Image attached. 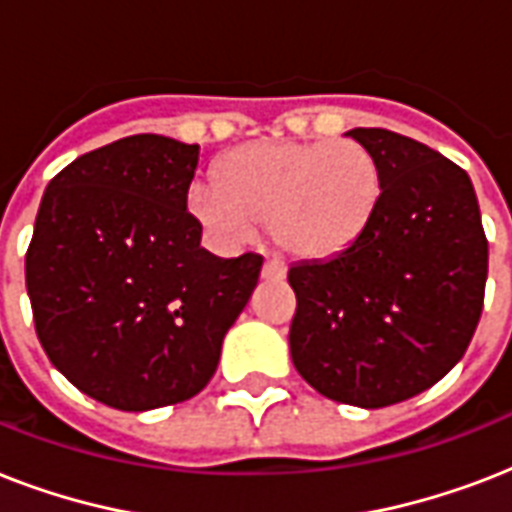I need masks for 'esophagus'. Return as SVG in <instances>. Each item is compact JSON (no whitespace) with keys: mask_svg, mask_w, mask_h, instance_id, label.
Listing matches in <instances>:
<instances>
[{"mask_svg":"<svg viewBox=\"0 0 512 512\" xmlns=\"http://www.w3.org/2000/svg\"><path fill=\"white\" fill-rule=\"evenodd\" d=\"M287 276V265L276 260V257H268L263 265V279L265 281H281Z\"/></svg>","mask_w":512,"mask_h":512,"instance_id":"obj_1","label":"esophagus"}]
</instances>
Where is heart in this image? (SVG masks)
<instances>
[{"label": "heart", "instance_id": "1", "mask_svg": "<svg viewBox=\"0 0 512 512\" xmlns=\"http://www.w3.org/2000/svg\"><path fill=\"white\" fill-rule=\"evenodd\" d=\"M382 199V172L356 140H257L215 164V185L191 188V209L220 239L271 225L284 252L329 260L356 244Z\"/></svg>", "mask_w": 512, "mask_h": 512}]
</instances>
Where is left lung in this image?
I'll return each instance as SVG.
<instances>
[{"label": "left lung", "mask_w": 512, "mask_h": 512, "mask_svg": "<svg viewBox=\"0 0 512 512\" xmlns=\"http://www.w3.org/2000/svg\"><path fill=\"white\" fill-rule=\"evenodd\" d=\"M348 135L380 164V209L350 249L289 268V350L321 396L380 409L465 356L484 311L489 241L462 167L398 132Z\"/></svg>", "instance_id": "1"}]
</instances>
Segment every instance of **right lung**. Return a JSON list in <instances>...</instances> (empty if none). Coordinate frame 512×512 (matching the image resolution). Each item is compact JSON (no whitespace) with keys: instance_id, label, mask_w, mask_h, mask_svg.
<instances>
[{"instance_id":"right-lung-1","label":"right lung","mask_w":512,"mask_h":512,"mask_svg":"<svg viewBox=\"0 0 512 512\" xmlns=\"http://www.w3.org/2000/svg\"><path fill=\"white\" fill-rule=\"evenodd\" d=\"M199 146L132 135L52 177L26 252L36 337L71 385L122 412L188 401L220 361L263 257L209 255L188 212Z\"/></svg>"}]
</instances>
